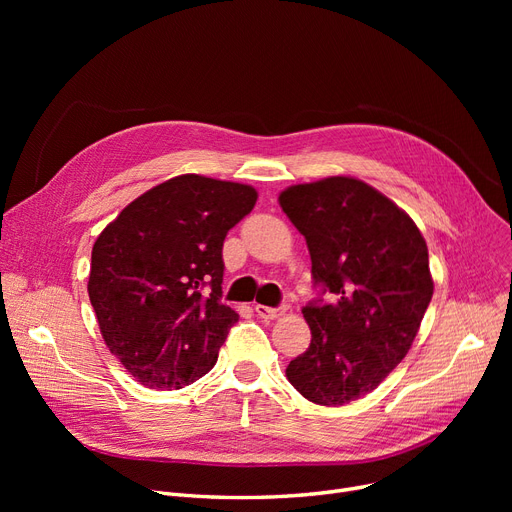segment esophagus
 I'll use <instances>...</instances> for the list:
<instances>
[{
	"label": "esophagus",
	"instance_id": "1",
	"mask_svg": "<svg viewBox=\"0 0 512 512\" xmlns=\"http://www.w3.org/2000/svg\"><path fill=\"white\" fill-rule=\"evenodd\" d=\"M255 311L259 317L263 319H276V317H282L286 313V305L274 309V307H265V305H255Z\"/></svg>",
	"mask_w": 512,
	"mask_h": 512
}]
</instances>
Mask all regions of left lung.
<instances>
[{
  "mask_svg": "<svg viewBox=\"0 0 512 512\" xmlns=\"http://www.w3.org/2000/svg\"><path fill=\"white\" fill-rule=\"evenodd\" d=\"M278 201L328 297L303 307L311 344L286 378L315 405L340 407L407 357L434 294L425 238L396 203L351 176L288 186Z\"/></svg>",
  "mask_w": 512,
  "mask_h": 512,
  "instance_id": "left-lung-1",
  "label": "left lung"
}]
</instances>
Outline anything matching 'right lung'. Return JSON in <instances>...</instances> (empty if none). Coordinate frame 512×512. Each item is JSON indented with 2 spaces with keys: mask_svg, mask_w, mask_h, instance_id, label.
I'll list each match as a JSON object with an SVG mask.
<instances>
[{
  "mask_svg": "<svg viewBox=\"0 0 512 512\" xmlns=\"http://www.w3.org/2000/svg\"><path fill=\"white\" fill-rule=\"evenodd\" d=\"M249 184L182 174L97 236L89 299L110 353L151 390H180L218 361L238 315L222 305L224 238L255 207Z\"/></svg>",
  "mask_w": 512,
  "mask_h": 512,
  "instance_id": "add662e5",
  "label": "right lung"
}]
</instances>
